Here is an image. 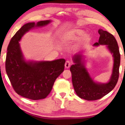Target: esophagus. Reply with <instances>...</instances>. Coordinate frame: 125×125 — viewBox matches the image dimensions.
I'll use <instances>...</instances> for the list:
<instances>
[{"mask_svg": "<svg viewBox=\"0 0 125 125\" xmlns=\"http://www.w3.org/2000/svg\"><path fill=\"white\" fill-rule=\"evenodd\" d=\"M71 65V62L69 61H66L65 63V67L66 68H69Z\"/></svg>", "mask_w": 125, "mask_h": 125, "instance_id": "1", "label": "esophagus"}]
</instances>
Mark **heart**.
<instances>
[{
  "label": "heart",
  "instance_id": "1",
  "mask_svg": "<svg viewBox=\"0 0 125 125\" xmlns=\"http://www.w3.org/2000/svg\"><path fill=\"white\" fill-rule=\"evenodd\" d=\"M82 37L83 42L89 40V36L85 34V31L78 28H73L61 32L59 35V40L62 43H69L79 40Z\"/></svg>",
  "mask_w": 125,
  "mask_h": 125
}]
</instances>
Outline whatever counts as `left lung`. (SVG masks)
Here are the masks:
<instances>
[{
	"instance_id": "obj_1",
	"label": "left lung",
	"mask_w": 125,
	"mask_h": 125,
	"mask_svg": "<svg viewBox=\"0 0 125 125\" xmlns=\"http://www.w3.org/2000/svg\"><path fill=\"white\" fill-rule=\"evenodd\" d=\"M100 35L98 42L93 46L104 45L113 57V66L110 80L107 83H97L93 80L85 67L83 52L76 53L72 58L74 64L70 68L73 88L80 98L88 101L101 98L114 88L119 77L121 56L117 40L114 36L102 29L98 30Z\"/></svg>"
}]
</instances>
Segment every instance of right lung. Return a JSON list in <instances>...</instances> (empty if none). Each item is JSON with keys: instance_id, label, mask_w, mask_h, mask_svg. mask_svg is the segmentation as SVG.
Segmentation results:
<instances>
[{"instance_id": "add662e5", "label": "right lung", "mask_w": 125, "mask_h": 125, "mask_svg": "<svg viewBox=\"0 0 125 125\" xmlns=\"http://www.w3.org/2000/svg\"><path fill=\"white\" fill-rule=\"evenodd\" d=\"M51 22L47 20L25 24L12 37L7 48L6 71L10 81L18 94L31 100H42L49 94L56 79L64 71L65 60L27 61L19 42L31 29L45 26Z\"/></svg>"}]
</instances>
